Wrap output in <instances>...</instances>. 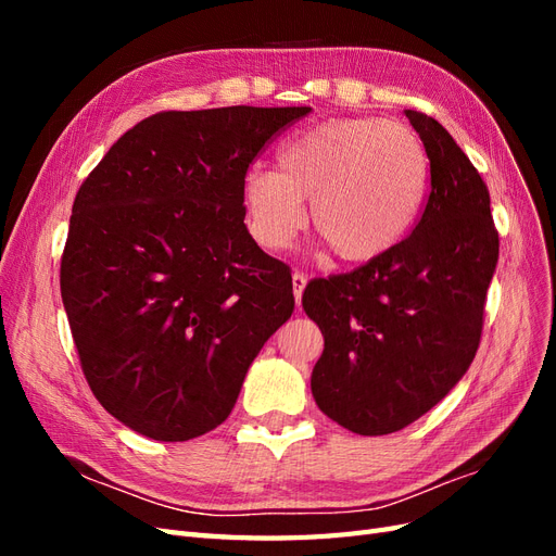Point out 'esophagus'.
Returning <instances> with one entry per match:
<instances>
[{
	"label": "esophagus",
	"instance_id": "1",
	"mask_svg": "<svg viewBox=\"0 0 556 556\" xmlns=\"http://www.w3.org/2000/svg\"><path fill=\"white\" fill-rule=\"evenodd\" d=\"M308 278L301 274V271H294L292 274V288H294V299H296V306L301 304V294H304V288H306Z\"/></svg>",
	"mask_w": 556,
	"mask_h": 556
}]
</instances>
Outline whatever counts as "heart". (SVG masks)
<instances>
[{
  "label": "heart",
  "mask_w": 556,
  "mask_h": 556,
  "mask_svg": "<svg viewBox=\"0 0 556 556\" xmlns=\"http://www.w3.org/2000/svg\"><path fill=\"white\" fill-rule=\"evenodd\" d=\"M429 155L417 134L399 123L343 117L282 143L278 169L250 166L243 204L250 231L280 250L311 223L339 260L374 262L413 229L429 190Z\"/></svg>",
  "instance_id": "obj_1"
}]
</instances>
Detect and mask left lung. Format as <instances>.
I'll list each match as a JSON object with an SVG mask.
<instances>
[{"label": "left lung", "instance_id": "obj_1", "mask_svg": "<svg viewBox=\"0 0 556 556\" xmlns=\"http://www.w3.org/2000/svg\"><path fill=\"white\" fill-rule=\"evenodd\" d=\"M425 143L431 192L419 223L387 255L308 282L306 315L325 336L311 390L352 433L413 425L473 362L498 262L490 190L447 129L406 111Z\"/></svg>", "mask_w": 556, "mask_h": 556}]
</instances>
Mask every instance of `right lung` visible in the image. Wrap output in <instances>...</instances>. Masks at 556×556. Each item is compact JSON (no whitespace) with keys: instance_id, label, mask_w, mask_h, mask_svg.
<instances>
[{"instance_id":"1","label":"right lung","mask_w":556,"mask_h":556,"mask_svg":"<svg viewBox=\"0 0 556 556\" xmlns=\"http://www.w3.org/2000/svg\"><path fill=\"white\" fill-rule=\"evenodd\" d=\"M311 106L164 111L74 199L60 290L83 374L125 427L176 443L223 425L294 311L290 266L243 223V176Z\"/></svg>"}]
</instances>
